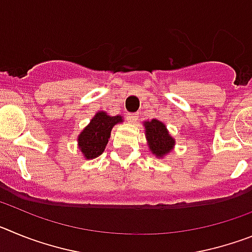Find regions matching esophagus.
<instances>
[{
    "mask_svg": "<svg viewBox=\"0 0 252 252\" xmlns=\"http://www.w3.org/2000/svg\"><path fill=\"white\" fill-rule=\"evenodd\" d=\"M126 119H127V121L130 124H136V121L139 120V115L137 113H127Z\"/></svg>",
    "mask_w": 252,
    "mask_h": 252,
    "instance_id": "1",
    "label": "esophagus"
}]
</instances>
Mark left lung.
<instances>
[{
	"instance_id": "1",
	"label": "left lung",
	"mask_w": 252,
	"mask_h": 252,
	"mask_svg": "<svg viewBox=\"0 0 252 252\" xmlns=\"http://www.w3.org/2000/svg\"><path fill=\"white\" fill-rule=\"evenodd\" d=\"M145 136L150 153L158 159H164L170 151L174 150L175 139L169 133L165 124L158 119L144 121Z\"/></svg>"
}]
</instances>
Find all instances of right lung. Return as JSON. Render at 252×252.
I'll return each mask as SVG.
<instances>
[{
    "label": "right lung",
    "instance_id": "add662e5",
    "mask_svg": "<svg viewBox=\"0 0 252 252\" xmlns=\"http://www.w3.org/2000/svg\"><path fill=\"white\" fill-rule=\"evenodd\" d=\"M124 122L122 116H111L106 111H98L90 124L78 135V149L84 159L98 158L106 149L113 126Z\"/></svg>",
    "mask_w": 252,
    "mask_h": 252
}]
</instances>
